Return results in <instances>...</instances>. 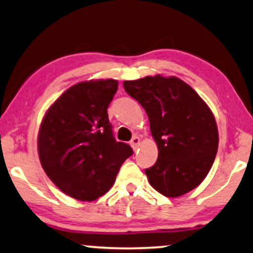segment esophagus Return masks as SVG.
<instances>
[{
  "label": "esophagus",
  "mask_w": 253,
  "mask_h": 253,
  "mask_svg": "<svg viewBox=\"0 0 253 253\" xmlns=\"http://www.w3.org/2000/svg\"><path fill=\"white\" fill-rule=\"evenodd\" d=\"M139 144H140V139L137 136H134L132 141H130V146H132L134 150H136L137 147H139Z\"/></svg>",
  "instance_id": "esophagus-1"
}]
</instances>
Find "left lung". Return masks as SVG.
Masks as SVG:
<instances>
[{
	"label": "left lung",
	"instance_id": "1",
	"mask_svg": "<svg viewBox=\"0 0 253 253\" xmlns=\"http://www.w3.org/2000/svg\"><path fill=\"white\" fill-rule=\"evenodd\" d=\"M124 87L146 110L158 148L156 163L146 169L151 186L168 198L199 186L218 147L216 121L207 104L174 76L125 81Z\"/></svg>",
	"mask_w": 253,
	"mask_h": 253
}]
</instances>
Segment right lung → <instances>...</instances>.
I'll list each match as a JSON object with an SVG mask.
<instances>
[{"mask_svg": "<svg viewBox=\"0 0 253 253\" xmlns=\"http://www.w3.org/2000/svg\"><path fill=\"white\" fill-rule=\"evenodd\" d=\"M117 80L84 81L70 86L42 118L38 154L47 176L76 200L98 199L112 187L120 167L133 154L117 142L107 107Z\"/></svg>", "mask_w": 253, "mask_h": 253, "instance_id": "obj_1", "label": "right lung"}]
</instances>
